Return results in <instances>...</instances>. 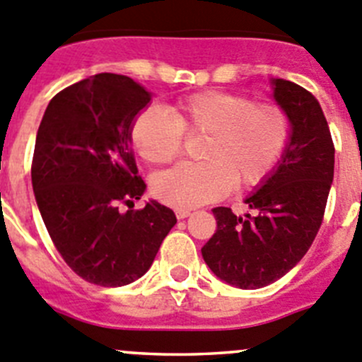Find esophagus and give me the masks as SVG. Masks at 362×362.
I'll return each mask as SVG.
<instances>
[{
    "mask_svg": "<svg viewBox=\"0 0 362 362\" xmlns=\"http://www.w3.org/2000/svg\"><path fill=\"white\" fill-rule=\"evenodd\" d=\"M175 216H177V219H185V217L191 216V210L177 209V210H175Z\"/></svg>",
    "mask_w": 362,
    "mask_h": 362,
    "instance_id": "1",
    "label": "esophagus"
}]
</instances>
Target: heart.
Here are the masks:
<instances>
[{"label":"heart","instance_id":"1","mask_svg":"<svg viewBox=\"0 0 362 362\" xmlns=\"http://www.w3.org/2000/svg\"><path fill=\"white\" fill-rule=\"evenodd\" d=\"M182 136H203L199 163L178 164L152 178L159 202L194 209L235 189L259 185L276 170L292 139V118L285 107L256 103L231 92L194 93L163 111L136 115L129 129L132 150L148 164H168L180 153Z\"/></svg>","mask_w":362,"mask_h":362}]
</instances>
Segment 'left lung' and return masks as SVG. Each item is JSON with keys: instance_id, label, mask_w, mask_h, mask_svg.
<instances>
[{"instance_id": "obj_1", "label": "left lung", "mask_w": 362, "mask_h": 362, "mask_svg": "<svg viewBox=\"0 0 362 362\" xmlns=\"http://www.w3.org/2000/svg\"><path fill=\"white\" fill-rule=\"evenodd\" d=\"M274 99L292 118V139L262 187L245 203L255 216L212 210L216 233L202 247L214 274L238 288H262L297 265L324 221L334 177V143L318 100L299 84L272 79Z\"/></svg>"}]
</instances>
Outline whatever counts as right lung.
I'll use <instances>...</instances> for the list:
<instances>
[{"label": "right lung", "mask_w": 362, "mask_h": 362, "mask_svg": "<svg viewBox=\"0 0 362 362\" xmlns=\"http://www.w3.org/2000/svg\"><path fill=\"white\" fill-rule=\"evenodd\" d=\"M150 99L131 77L97 74L56 93L38 127L31 163L38 210L66 265L93 285L141 278L177 223L157 202L132 210L146 185L129 129Z\"/></svg>", "instance_id": "1"}]
</instances>
